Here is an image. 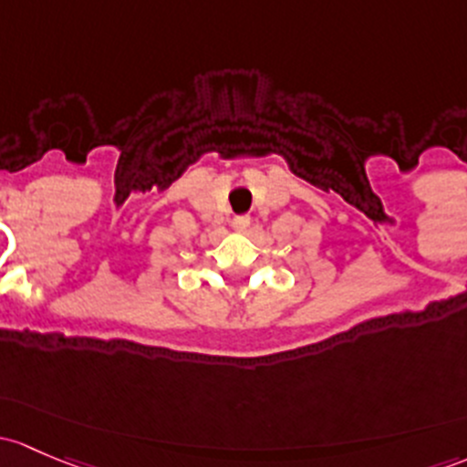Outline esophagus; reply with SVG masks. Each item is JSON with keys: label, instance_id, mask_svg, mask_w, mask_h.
<instances>
[{"label": "esophagus", "instance_id": "obj_1", "mask_svg": "<svg viewBox=\"0 0 467 467\" xmlns=\"http://www.w3.org/2000/svg\"><path fill=\"white\" fill-rule=\"evenodd\" d=\"M248 225H250L248 214H239V217L233 219V228L237 230V233H244V230H248Z\"/></svg>", "mask_w": 467, "mask_h": 467}]
</instances>
